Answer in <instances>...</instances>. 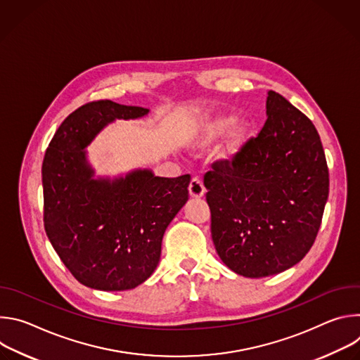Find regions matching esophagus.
<instances>
[{"instance_id":"34e87169","label":"esophagus","mask_w":360,"mask_h":360,"mask_svg":"<svg viewBox=\"0 0 360 360\" xmlns=\"http://www.w3.org/2000/svg\"><path fill=\"white\" fill-rule=\"evenodd\" d=\"M189 193L195 198H200L205 193V186L198 176H193L189 182Z\"/></svg>"}]
</instances>
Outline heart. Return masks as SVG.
<instances>
[{
    "label": "heart",
    "instance_id": "1",
    "mask_svg": "<svg viewBox=\"0 0 360 360\" xmlns=\"http://www.w3.org/2000/svg\"><path fill=\"white\" fill-rule=\"evenodd\" d=\"M235 118L229 117V115H221L217 117L211 121H208L207 124L203 125L202 131H200V141L199 145L200 146H207L210 143H212L215 139H218L219 136H222L233 124ZM249 132V125L246 122H240L238 124L229 134L228 141H226V146L225 150L228 153H235L240 149V146L243 145L246 135Z\"/></svg>",
    "mask_w": 360,
    "mask_h": 360
}]
</instances>
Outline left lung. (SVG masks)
I'll return each mask as SVG.
<instances>
[{
  "label": "left lung",
  "instance_id": "obj_1",
  "mask_svg": "<svg viewBox=\"0 0 360 360\" xmlns=\"http://www.w3.org/2000/svg\"><path fill=\"white\" fill-rule=\"evenodd\" d=\"M268 120L203 176L222 262L246 278L283 272L312 248L329 195L321 136L303 112L268 92Z\"/></svg>",
  "mask_w": 360,
  "mask_h": 360
}]
</instances>
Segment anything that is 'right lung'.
Here are the masks:
<instances>
[{"mask_svg":"<svg viewBox=\"0 0 360 360\" xmlns=\"http://www.w3.org/2000/svg\"><path fill=\"white\" fill-rule=\"evenodd\" d=\"M145 114L110 99L88 102L64 120L45 150L46 236L72 276L92 289L128 290L145 282L160 262L167 226L189 196V174L91 178L82 149L108 122Z\"/></svg>","mask_w":360,"mask_h":360,"instance_id":"obj_1","label":"right lung"}]
</instances>
